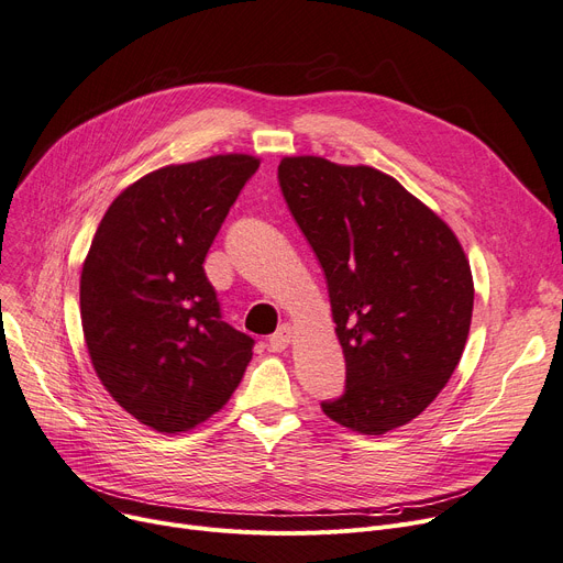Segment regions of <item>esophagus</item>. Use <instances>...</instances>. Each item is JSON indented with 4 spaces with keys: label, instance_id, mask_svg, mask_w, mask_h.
Here are the masks:
<instances>
[{
    "label": "esophagus",
    "instance_id": "1",
    "mask_svg": "<svg viewBox=\"0 0 563 563\" xmlns=\"http://www.w3.org/2000/svg\"><path fill=\"white\" fill-rule=\"evenodd\" d=\"M290 340H294V328L282 325L273 336H269V349H273V351H284L290 344Z\"/></svg>",
    "mask_w": 563,
    "mask_h": 563
}]
</instances>
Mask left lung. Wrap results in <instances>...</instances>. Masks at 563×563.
Returning a JSON list of instances; mask_svg holds the SVG:
<instances>
[{
	"instance_id": "obj_1",
	"label": "left lung",
	"mask_w": 563,
	"mask_h": 563,
	"mask_svg": "<svg viewBox=\"0 0 563 563\" xmlns=\"http://www.w3.org/2000/svg\"><path fill=\"white\" fill-rule=\"evenodd\" d=\"M279 187L330 294L346 390L323 413L378 437L420 416L453 376L474 313L457 235L395 177L284 156Z\"/></svg>"
}]
</instances>
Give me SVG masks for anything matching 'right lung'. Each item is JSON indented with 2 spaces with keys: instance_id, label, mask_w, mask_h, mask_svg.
<instances>
[{
  "instance_id": "obj_1",
  "label": "right lung",
  "mask_w": 563,
  "mask_h": 563,
  "mask_svg": "<svg viewBox=\"0 0 563 563\" xmlns=\"http://www.w3.org/2000/svg\"><path fill=\"white\" fill-rule=\"evenodd\" d=\"M261 159L217 154L129 185L106 210L80 273L92 367L150 430L189 432L240 386L254 340L221 321L206 256Z\"/></svg>"
}]
</instances>
